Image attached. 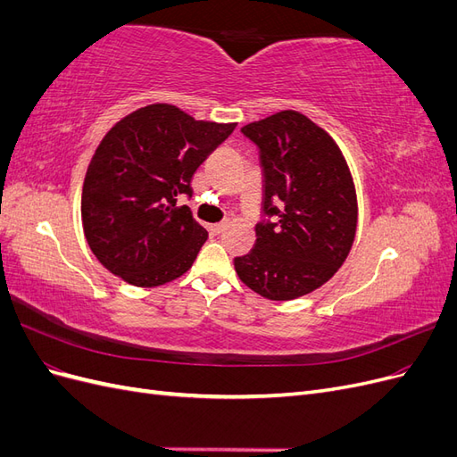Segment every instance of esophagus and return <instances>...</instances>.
I'll list each match as a JSON object with an SVG mask.
<instances>
[{
  "mask_svg": "<svg viewBox=\"0 0 457 457\" xmlns=\"http://www.w3.org/2000/svg\"><path fill=\"white\" fill-rule=\"evenodd\" d=\"M227 223H217V225H212V232L213 234H223L227 230Z\"/></svg>",
  "mask_w": 457,
  "mask_h": 457,
  "instance_id": "obj_1",
  "label": "esophagus"
}]
</instances>
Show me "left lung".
<instances>
[{
	"label": "left lung",
	"mask_w": 457,
	"mask_h": 457,
	"mask_svg": "<svg viewBox=\"0 0 457 457\" xmlns=\"http://www.w3.org/2000/svg\"><path fill=\"white\" fill-rule=\"evenodd\" d=\"M259 150L261 220L250 253L234 257L240 280L272 301L326 284L347 259L356 232V195L339 146L295 110L242 129Z\"/></svg>",
	"instance_id": "left-lung-1"
}]
</instances>
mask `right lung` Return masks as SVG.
I'll return each instance as SVG.
<instances>
[{
    "instance_id": "obj_1",
    "label": "right lung",
    "mask_w": 457,
    "mask_h": 457,
    "mask_svg": "<svg viewBox=\"0 0 457 457\" xmlns=\"http://www.w3.org/2000/svg\"><path fill=\"white\" fill-rule=\"evenodd\" d=\"M234 128L150 104L104 135L81 192L86 238L104 269L154 287L192 267L207 232L177 200L192 196V175Z\"/></svg>"
}]
</instances>
